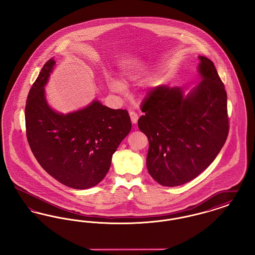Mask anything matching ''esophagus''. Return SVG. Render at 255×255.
Returning a JSON list of instances; mask_svg holds the SVG:
<instances>
[{
  "label": "esophagus",
  "instance_id": "esophagus-1",
  "mask_svg": "<svg viewBox=\"0 0 255 255\" xmlns=\"http://www.w3.org/2000/svg\"><path fill=\"white\" fill-rule=\"evenodd\" d=\"M130 118H131V122L133 124H135L136 122H137V120H138V116H137V114L135 113V112H133V111H130Z\"/></svg>",
  "mask_w": 255,
  "mask_h": 255
}]
</instances>
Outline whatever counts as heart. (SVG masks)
<instances>
[{"mask_svg":"<svg viewBox=\"0 0 255 255\" xmlns=\"http://www.w3.org/2000/svg\"><path fill=\"white\" fill-rule=\"evenodd\" d=\"M110 86H111L113 91H120L122 89V86L120 85L119 83H117V82H114V81L111 82Z\"/></svg>","mask_w":255,"mask_h":255,"instance_id":"heart-1","label":"heart"}]
</instances>
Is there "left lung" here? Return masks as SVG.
Instances as JSON below:
<instances>
[{
  "label": "left lung",
  "mask_w": 255,
  "mask_h": 255,
  "mask_svg": "<svg viewBox=\"0 0 255 255\" xmlns=\"http://www.w3.org/2000/svg\"><path fill=\"white\" fill-rule=\"evenodd\" d=\"M202 81L186 96L183 88L158 86L141 106L137 122L149 141L146 165L163 186L199 176L215 159L229 134L227 92L213 62L199 56Z\"/></svg>",
  "instance_id": "left-lung-1"
}]
</instances>
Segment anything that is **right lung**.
<instances>
[{
  "mask_svg": "<svg viewBox=\"0 0 255 255\" xmlns=\"http://www.w3.org/2000/svg\"><path fill=\"white\" fill-rule=\"evenodd\" d=\"M54 65L52 58L44 65L26 98L27 141L51 177L74 189H87L104 179L132 123L126 110L111 109L98 100L67 115L51 109L44 87Z\"/></svg>",
  "mask_w": 255,
  "mask_h": 255,
  "instance_id": "right-lung-1",
  "label": "right lung"
}]
</instances>
